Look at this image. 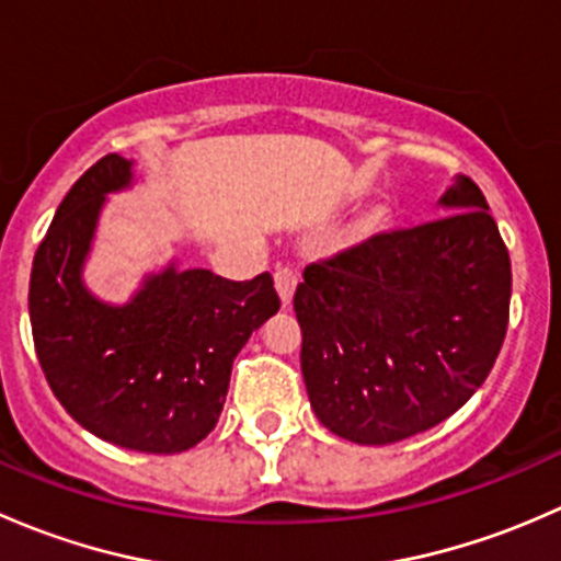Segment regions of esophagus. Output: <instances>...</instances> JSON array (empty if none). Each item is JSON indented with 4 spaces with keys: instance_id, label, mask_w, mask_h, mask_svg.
Returning a JSON list of instances; mask_svg holds the SVG:
<instances>
[{
    "instance_id": "esophagus-1",
    "label": "esophagus",
    "mask_w": 561,
    "mask_h": 561,
    "mask_svg": "<svg viewBox=\"0 0 561 561\" xmlns=\"http://www.w3.org/2000/svg\"><path fill=\"white\" fill-rule=\"evenodd\" d=\"M274 285H276V293H279L282 304H290L293 293H296V285H298V271L293 268V265H279L274 274Z\"/></svg>"
}]
</instances>
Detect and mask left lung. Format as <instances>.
Listing matches in <instances>:
<instances>
[{
  "label": "left lung",
  "instance_id": "obj_1",
  "mask_svg": "<svg viewBox=\"0 0 561 561\" xmlns=\"http://www.w3.org/2000/svg\"><path fill=\"white\" fill-rule=\"evenodd\" d=\"M454 214L304 268L293 309L314 415L358 445L450 417L489 377L511 320V254L483 192L458 175Z\"/></svg>",
  "mask_w": 561,
  "mask_h": 561
}]
</instances>
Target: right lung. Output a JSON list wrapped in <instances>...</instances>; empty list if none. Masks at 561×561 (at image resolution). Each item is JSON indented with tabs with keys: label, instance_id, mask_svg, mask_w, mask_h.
<instances>
[{
	"label": "right lung",
	"instance_id": "add662e5",
	"mask_svg": "<svg viewBox=\"0 0 561 561\" xmlns=\"http://www.w3.org/2000/svg\"><path fill=\"white\" fill-rule=\"evenodd\" d=\"M129 179V162L105 154L59 203L32 263V339L50 390L87 432L140 454H181L217 426L236 355L279 312V296L268 271L230 282L173 265L127 307L89 296L81 263L100 206Z\"/></svg>",
	"mask_w": 561,
	"mask_h": 561
}]
</instances>
